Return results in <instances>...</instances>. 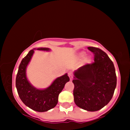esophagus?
<instances>
[{
	"label": "esophagus",
	"mask_w": 130,
	"mask_h": 130,
	"mask_svg": "<svg viewBox=\"0 0 130 130\" xmlns=\"http://www.w3.org/2000/svg\"><path fill=\"white\" fill-rule=\"evenodd\" d=\"M68 74H69V78H70V80L72 79V78H73V74H72V73L71 72H69Z\"/></svg>",
	"instance_id": "1"
}]
</instances>
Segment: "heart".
Listing matches in <instances>:
<instances>
[{
	"mask_svg": "<svg viewBox=\"0 0 130 130\" xmlns=\"http://www.w3.org/2000/svg\"><path fill=\"white\" fill-rule=\"evenodd\" d=\"M80 56L82 57H84L86 56V53H84V52H82V53H80Z\"/></svg>",
	"mask_w": 130,
	"mask_h": 130,
	"instance_id": "obj_1",
	"label": "heart"
}]
</instances>
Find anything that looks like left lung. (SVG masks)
Instances as JSON below:
<instances>
[{
	"label": "left lung",
	"instance_id": "obj_1",
	"mask_svg": "<svg viewBox=\"0 0 130 130\" xmlns=\"http://www.w3.org/2000/svg\"><path fill=\"white\" fill-rule=\"evenodd\" d=\"M87 48L94 54V62L74 71L73 96L78 107L92 112L109 103L117 78L113 63L105 52L95 47Z\"/></svg>",
	"mask_w": 130,
	"mask_h": 130
}]
</instances>
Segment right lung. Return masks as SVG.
<instances>
[{
	"label": "right lung",
	"mask_w": 130,
	"mask_h": 130,
	"mask_svg": "<svg viewBox=\"0 0 130 130\" xmlns=\"http://www.w3.org/2000/svg\"><path fill=\"white\" fill-rule=\"evenodd\" d=\"M35 50L50 52L48 48H35L29 52L22 60L15 79V86L18 94L23 103L34 111L45 112L56 106L58 103V95L65 84L70 80L67 73L57 77L47 88L40 89L32 86L26 75V69L32 58Z\"/></svg>",
	"instance_id": "obj_1"
}]
</instances>
